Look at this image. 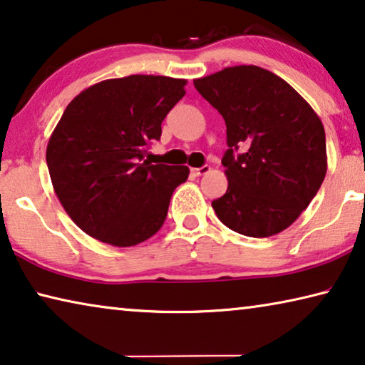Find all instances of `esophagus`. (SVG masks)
I'll use <instances>...</instances> for the list:
<instances>
[{
	"label": "esophagus",
	"mask_w": 365,
	"mask_h": 365,
	"mask_svg": "<svg viewBox=\"0 0 365 365\" xmlns=\"http://www.w3.org/2000/svg\"><path fill=\"white\" fill-rule=\"evenodd\" d=\"M210 171V166H202V168H192V170H190V173H192L194 176H202V175H205V173H209Z\"/></svg>",
	"instance_id": "esophagus-1"
}]
</instances>
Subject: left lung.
Listing matches in <instances>:
<instances>
[{
	"mask_svg": "<svg viewBox=\"0 0 365 365\" xmlns=\"http://www.w3.org/2000/svg\"><path fill=\"white\" fill-rule=\"evenodd\" d=\"M194 86L227 124L222 165L228 189L212 202L218 220L245 237L280 233L307 209L327 175L317 112L287 81L255 65L228 66L197 78Z\"/></svg>",
	"mask_w": 365,
	"mask_h": 365,
	"instance_id": "8db88e82",
	"label": "left lung"
}]
</instances>
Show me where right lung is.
<instances>
[{"mask_svg": "<svg viewBox=\"0 0 365 365\" xmlns=\"http://www.w3.org/2000/svg\"><path fill=\"white\" fill-rule=\"evenodd\" d=\"M186 80L130 75L86 88L66 106L47 145L53 190L89 237L135 246L163 227L187 166L143 160L150 140L186 91Z\"/></svg>", "mask_w": 365, "mask_h": 365, "instance_id": "1", "label": "right lung"}]
</instances>
